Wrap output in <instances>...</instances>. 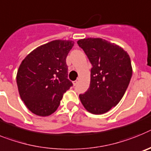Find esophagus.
<instances>
[{"label":"esophagus","mask_w":151,"mask_h":151,"mask_svg":"<svg viewBox=\"0 0 151 151\" xmlns=\"http://www.w3.org/2000/svg\"><path fill=\"white\" fill-rule=\"evenodd\" d=\"M78 82H79V79H77V80H76V81H73L72 83H73V84H74V85H77Z\"/></svg>","instance_id":"obj_1"}]
</instances>
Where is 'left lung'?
<instances>
[{"label": "left lung", "instance_id": "1", "mask_svg": "<svg viewBox=\"0 0 151 151\" xmlns=\"http://www.w3.org/2000/svg\"><path fill=\"white\" fill-rule=\"evenodd\" d=\"M93 68L90 87L79 98L86 111L100 115L115 106L123 97L132 76L130 57L122 47L101 38L77 41Z\"/></svg>", "mask_w": 151, "mask_h": 151}]
</instances>
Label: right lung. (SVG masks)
<instances>
[{
    "label": "right lung",
    "instance_id": "right-lung-1",
    "mask_svg": "<svg viewBox=\"0 0 151 151\" xmlns=\"http://www.w3.org/2000/svg\"><path fill=\"white\" fill-rule=\"evenodd\" d=\"M72 40H54L42 45L22 61L17 74L21 99L29 111L48 116L59 106L63 94L72 83L67 78L66 58L74 46Z\"/></svg>",
    "mask_w": 151,
    "mask_h": 151
}]
</instances>
